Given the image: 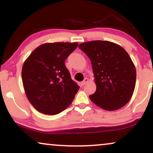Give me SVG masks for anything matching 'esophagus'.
<instances>
[{
	"label": "esophagus",
	"instance_id": "1",
	"mask_svg": "<svg viewBox=\"0 0 153 153\" xmlns=\"http://www.w3.org/2000/svg\"><path fill=\"white\" fill-rule=\"evenodd\" d=\"M88 81H89L88 79V78H85L84 80H83V81H82V84H83V85L86 84V83H87L88 82Z\"/></svg>",
	"mask_w": 153,
	"mask_h": 153
}]
</instances>
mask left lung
<instances>
[{
	"instance_id": "obj_1",
	"label": "left lung",
	"mask_w": 153,
	"mask_h": 153,
	"mask_svg": "<svg viewBox=\"0 0 153 153\" xmlns=\"http://www.w3.org/2000/svg\"><path fill=\"white\" fill-rule=\"evenodd\" d=\"M91 60L96 91L90 100L106 111L124 106L133 95L137 72L127 52L109 41L86 42L79 45Z\"/></svg>"
}]
</instances>
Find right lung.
Segmentation results:
<instances>
[{"mask_svg": "<svg viewBox=\"0 0 153 153\" xmlns=\"http://www.w3.org/2000/svg\"><path fill=\"white\" fill-rule=\"evenodd\" d=\"M77 42L45 43L25 60L22 76L28 101L39 112L59 114L72 103L79 86L71 78L65 60Z\"/></svg>", "mask_w": 153, "mask_h": 153, "instance_id": "1", "label": "right lung"}]
</instances>
